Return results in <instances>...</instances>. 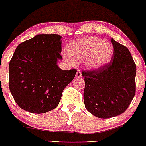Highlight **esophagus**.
Wrapping results in <instances>:
<instances>
[{
    "label": "esophagus",
    "instance_id": "1",
    "mask_svg": "<svg viewBox=\"0 0 146 146\" xmlns=\"http://www.w3.org/2000/svg\"><path fill=\"white\" fill-rule=\"evenodd\" d=\"M81 77H82L81 70H78L77 72H76V78H81Z\"/></svg>",
    "mask_w": 146,
    "mask_h": 146
}]
</instances>
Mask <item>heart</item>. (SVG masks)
I'll use <instances>...</instances> for the list:
<instances>
[{
  "mask_svg": "<svg viewBox=\"0 0 146 146\" xmlns=\"http://www.w3.org/2000/svg\"><path fill=\"white\" fill-rule=\"evenodd\" d=\"M64 56L68 62L73 60L80 61L86 59V64L92 68H98L111 61L114 54V48L109 42L100 38L88 36L78 39L71 44Z\"/></svg>",
  "mask_w": 146,
  "mask_h": 146,
  "instance_id": "heart-1",
  "label": "heart"
}]
</instances>
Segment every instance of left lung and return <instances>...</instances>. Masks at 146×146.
Here are the masks:
<instances>
[{
    "instance_id": "obj_1",
    "label": "left lung",
    "mask_w": 146,
    "mask_h": 146,
    "mask_svg": "<svg viewBox=\"0 0 146 146\" xmlns=\"http://www.w3.org/2000/svg\"><path fill=\"white\" fill-rule=\"evenodd\" d=\"M111 61L95 70H82L86 110L95 117L109 119L124 112L136 93V66L129 50L111 39Z\"/></svg>"
}]
</instances>
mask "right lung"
I'll return each mask as SVG.
<instances>
[{
	"mask_svg": "<svg viewBox=\"0 0 146 146\" xmlns=\"http://www.w3.org/2000/svg\"><path fill=\"white\" fill-rule=\"evenodd\" d=\"M61 36L38 35L16 48L9 64V88L15 102L25 111L42 114L58 106L64 88L76 69L61 70Z\"/></svg>",
	"mask_w": 146,
	"mask_h": 146,
	"instance_id": "1",
	"label": "right lung"
}]
</instances>
